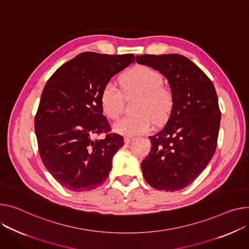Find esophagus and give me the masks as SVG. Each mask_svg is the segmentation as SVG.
Masks as SVG:
<instances>
[{
  "instance_id": "1",
  "label": "esophagus",
  "mask_w": 249,
  "mask_h": 249,
  "mask_svg": "<svg viewBox=\"0 0 249 249\" xmlns=\"http://www.w3.org/2000/svg\"><path fill=\"white\" fill-rule=\"evenodd\" d=\"M132 140H133V137H132V136H125V137H124V141H125L126 144L130 143Z\"/></svg>"
}]
</instances>
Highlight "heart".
Wrapping results in <instances>:
<instances>
[{
	"instance_id": "b5f03b06",
	"label": "heart",
	"mask_w": 249,
	"mask_h": 249,
	"mask_svg": "<svg viewBox=\"0 0 249 249\" xmlns=\"http://www.w3.org/2000/svg\"><path fill=\"white\" fill-rule=\"evenodd\" d=\"M121 91L113 83L104 86L100 100L104 114L116 119L123 111L124 98L137 95L133 111L137 114L127 116L113 124L114 131L122 135L133 136L150 131L153 123L166 121L173 107V94L169 87L162 85V76L147 66H137L120 78Z\"/></svg>"
}]
</instances>
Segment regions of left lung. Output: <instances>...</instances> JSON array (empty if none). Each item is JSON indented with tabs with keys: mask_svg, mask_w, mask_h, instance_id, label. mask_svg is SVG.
Returning <instances> with one entry per match:
<instances>
[{
	"mask_svg": "<svg viewBox=\"0 0 249 249\" xmlns=\"http://www.w3.org/2000/svg\"><path fill=\"white\" fill-rule=\"evenodd\" d=\"M136 62L166 77L174 99L166 125L149 137L152 147L141 163L143 176L158 190L183 189L216 150L221 118L216 91L205 73L182 55H140Z\"/></svg>",
	"mask_w": 249,
	"mask_h": 249,
	"instance_id": "obj_1",
	"label": "left lung"
}]
</instances>
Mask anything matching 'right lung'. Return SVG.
<instances>
[{
	"mask_svg": "<svg viewBox=\"0 0 249 249\" xmlns=\"http://www.w3.org/2000/svg\"><path fill=\"white\" fill-rule=\"evenodd\" d=\"M133 54L81 53L63 64L44 87L35 117L39 153L47 170L71 191L100 186L124 145L111 127L100 96L110 79L134 62ZM101 133L103 140H93Z\"/></svg>",
	"mask_w": 249,
	"mask_h": 249,
	"instance_id": "obj_1",
	"label": "right lung"
}]
</instances>
